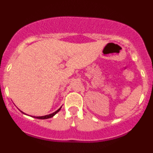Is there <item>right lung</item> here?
Instances as JSON below:
<instances>
[{
    "instance_id": "1",
    "label": "right lung",
    "mask_w": 153,
    "mask_h": 153,
    "mask_svg": "<svg viewBox=\"0 0 153 153\" xmlns=\"http://www.w3.org/2000/svg\"><path fill=\"white\" fill-rule=\"evenodd\" d=\"M60 108H61V107H60V108L58 110H56V112H54V113H52V114H50V115H45V116H40V117H34L35 118H38V119H48V118H51V117H52L54 116L56 114L59 112V110H60ZM23 113V112H22Z\"/></svg>"
}]
</instances>
